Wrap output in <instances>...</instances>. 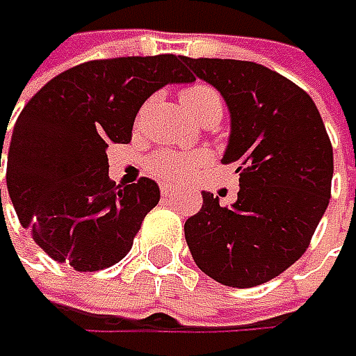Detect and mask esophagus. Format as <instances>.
<instances>
[{
  "mask_svg": "<svg viewBox=\"0 0 356 356\" xmlns=\"http://www.w3.org/2000/svg\"><path fill=\"white\" fill-rule=\"evenodd\" d=\"M174 190H176V186L160 184V192H162V196H164V198H166V196H172V194H174Z\"/></svg>",
  "mask_w": 356,
  "mask_h": 356,
  "instance_id": "esophagus-1",
  "label": "esophagus"
}]
</instances>
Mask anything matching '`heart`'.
<instances>
[{
	"instance_id": "b5f03b06",
	"label": "heart",
	"mask_w": 356,
	"mask_h": 356,
	"mask_svg": "<svg viewBox=\"0 0 356 356\" xmlns=\"http://www.w3.org/2000/svg\"><path fill=\"white\" fill-rule=\"evenodd\" d=\"M180 103L192 118L204 115L210 108H222L220 95L208 85H192L180 92ZM206 162L204 152H160L152 160V170L162 178H182L188 172Z\"/></svg>"
}]
</instances>
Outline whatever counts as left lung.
I'll list each match as a JSON object with an SVG mask.
<instances>
[{"mask_svg":"<svg viewBox=\"0 0 356 356\" xmlns=\"http://www.w3.org/2000/svg\"><path fill=\"white\" fill-rule=\"evenodd\" d=\"M194 79L220 90L229 111L224 164L239 172L238 200L202 192V210L184 224L196 266L227 287L277 277L305 253L329 206L333 146L303 89L264 65L190 59Z\"/></svg>","mask_w":356,"mask_h":356,"instance_id":"left-lung-1","label":"left lung"}]
</instances>
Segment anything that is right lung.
Wrapping results in <instances>:
<instances>
[{
  "mask_svg": "<svg viewBox=\"0 0 356 356\" xmlns=\"http://www.w3.org/2000/svg\"><path fill=\"white\" fill-rule=\"evenodd\" d=\"M192 81L176 55L101 59L51 79L25 104L7 150V192L21 226L49 257L99 271L130 252L160 188L150 178L115 184L106 148L130 143L152 92ZM3 138L0 132V158Z\"/></svg>",
  "mask_w": 356,
  "mask_h": 356,
  "instance_id": "obj_1",
  "label": "right lung"
}]
</instances>
